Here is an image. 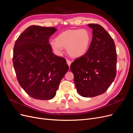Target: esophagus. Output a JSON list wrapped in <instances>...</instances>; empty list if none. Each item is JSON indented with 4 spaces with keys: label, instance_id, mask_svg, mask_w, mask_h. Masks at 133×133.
Instances as JSON below:
<instances>
[{
    "label": "esophagus",
    "instance_id": "esophagus-1",
    "mask_svg": "<svg viewBox=\"0 0 133 133\" xmlns=\"http://www.w3.org/2000/svg\"><path fill=\"white\" fill-rule=\"evenodd\" d=\"M66 63H67V64H68V65H69V66L70 67V64H71V62L70 61V60H66Z\"/></svg>",
    "mask_w": 133,
    "mask_h": 133
}]
</instances>
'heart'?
<instances>
[{
  "mask_svg": "<svg viewBox=\"0 0 133 133\" xmlns=\"http://www.w3.org/2000/svg\"><path fill=\"white\" fill-rule=\"evenodd\" d=\"M91 42V35L87 29H68L59 33L55 41L50 45L55 53L60 55L63 48H66L68 53L74 58L82 57L89 50Z\"/></svg>",
  "mask_w": 133,
  "mask_h": 133,
  "instance_id": "obj_1",
  "label": "heart"
}]
</instances>
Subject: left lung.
<instances>
[{"mask_svg":"<svg viewBox=\"0 0 133 133\" xmlns=\"http://www.w3.org/2000/svg\"><path fill=\"white\" fill-rule=\"evenodd\" d=\"M92 29L89 50L70 65L76 90L83 97H94L105 92L116 76L117 54L115 43L104 28L88 24Z\"/></svg>","mask_w":133,"mask_h":133,"instance_id":"obj_1","label":"left lung"}]
</instances>
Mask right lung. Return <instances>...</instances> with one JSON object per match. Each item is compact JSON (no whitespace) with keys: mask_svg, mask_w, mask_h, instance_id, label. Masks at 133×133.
Returning <instances> with one entry per match:
<instances>
[{"mask_svg":"<svg viewBox=\"0 0 133 133\" xmlns=\"http://www.w3.org/2000/svg\"><path fill=\"white\" fill-rule=\"evenodd\" d=\"M57 30L31 25L15 43L13 63L17 80L26 93L35 99H53L69 69L66 60L55 55L49 43Z\"/></svg>","mask_w":133,"mask_h":133,"instance_id":"right-lung-1","label":"right lung"}]
</instances>
